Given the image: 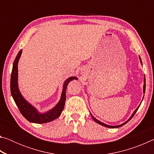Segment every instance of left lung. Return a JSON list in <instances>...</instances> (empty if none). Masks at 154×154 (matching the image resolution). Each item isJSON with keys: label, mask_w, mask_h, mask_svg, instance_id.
<instances>
[{"label": "left lung", "mask_w": 154, "mask_h": 154, "mask_svg": "<svg viewBox=\"0 0 154 154\" xmlns=\"http://www.w3.org/2000/svg\"><path fill=\"white\" fill-rule=\"evenodd\" d=\"M139 59H140V63H142V61H141V59H140V56H139ZM145 77H144V85H143V93L145 94ZM143 97H144V96H143ZM143 101V100H142ZM142 103V102H141ZM141 103H140V104H141ZM140 105H139V106H138V107L135 109L134 110V111L133 112V113L132 114V116L130 117V118L128 119V120L126 121V122H125L124 123H123V124H120V125H118V126H109V125H108V124H105V123H103V122H101L100 121H99V120H98L97 119H96L92 115V113H90V115H91V116H92V119H94V120L96 123H98V124H100V125H102V126H105V127H106V128H119V127H121V126H124V124H126L127 122H128L130 119H131L132 118V117H133L134 116V114L136 113V112L137 111V110H138V109L139 108V106H140Z\"/></svg>", "instance_id": "1"}]
</instances>
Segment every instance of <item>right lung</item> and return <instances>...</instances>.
I'll return each mask as SVG.
<instances>
[{
  "mask_svg": "<svg viewBox=\"0 0 154 154\" xmlns=\"http://www.w3.org/2000/svg\"><path fill=\"white\" fill-rule=\"evenodd\" d=\"M22 50L18 52L17 55L15 58L13 64V69L11 75V93L12 97L14 98L15 104L19 108L20 113L28 122L36 124H44L49 122L58 118L60 116L62 111H63L65 100H66V90L67 85L73 79L77 80L76 77H70L65 80L63 84V90H62L60 99L57 105L50 110L45 112V113H40L35 106L29 103L26 99L23 97L22 94L20 92L18 88V69L17 64L19 60L21 57Z\"/></svg>",
  "mask_w": 154,
  "mask_h": 154,
  "instance_id": "add662e5",
  "label": "right lung"
}]
</instances>
